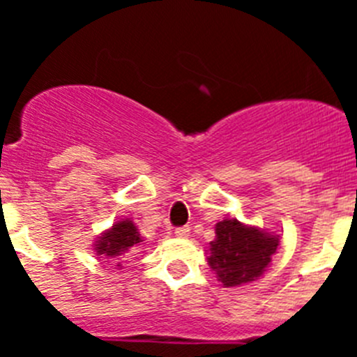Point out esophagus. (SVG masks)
Returning a JSON list of instances; mask_svg holds the SVG:
<instances>
[{
	"mask_svg": "<svg viewBox=\"0 0 357 357\" xmlns=\"http://www.w3.org/2000/svg\"><path fill=\"white\" fill-rule=\"evenodd\" d=\"M189 232H191V230H189V227H178V229H175L176 238H182V239L188 238Z\"/></svg>",
	"mask_w": 357,
	"mask_h": 357,
	"instance_id": "34e87169",
	"label": "esophagus"
}]
</instances>
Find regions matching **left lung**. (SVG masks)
<instances>
[{
	"instance_id": "1",
	"label": "left lung",
	"mask_w": 357,
	"mask_h": 357,
	"mask_svg": "<svg viewBox=\"0 0 357 357\" xmlns=\"http://www.w3.org/2000/svg\"><path fill=\"white\" fill-rule=\"evenodd\" d=\"M279 247V236L238 220L216 223V239L211 241L209 264L225 288L247 284L259 279L272 263Z\"/></svg>"
}]
</instances>
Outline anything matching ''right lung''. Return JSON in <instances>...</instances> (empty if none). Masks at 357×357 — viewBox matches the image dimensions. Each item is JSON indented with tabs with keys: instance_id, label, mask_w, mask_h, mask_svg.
<instances>
[{
	"instance_id": "obj_1",
	"label": "right lung",
	"mask_w": 357,
	"mask_h": 357,
	"mask_svg": "<svg viewBox=\"0 0 357 357\" xmlns=\"http://www.w3.org/2000/svg\"><path fill=\"white\" fill-rule=\"evenodd\" d=\"M141 234L137 232V227L134 225L132 220H123L112 225V229H109L107 232H103L98 241L94 243V250L98 255H107V257H119L125 252L130 250L132 247H135L137 243H141ZM118 266L121 264L118 263Z\"/></svg>"
}]
</instances>
